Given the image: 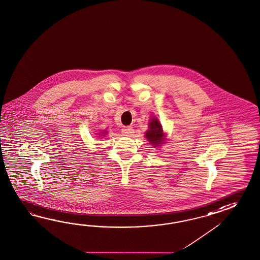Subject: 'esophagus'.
I'll list each match as a JSON object with an SVG mask.
<instances>
[{
    "label": "esophagus",
    "mask_w": 260,
    "mask_h": 260,
    "mask_svg": "<svg viewBox=\"0 0 260 260\" xmlns=\"http://www.w3.org/2000/svg\"><path fill=\"white\" fill-rule=\"evenodd\" d=\"M133 133H134V129H133V127H124V128L122 129V133H123L125 136H131Z\"/></svg>",
    "instance_id": "obj_1"
}]
</instances>
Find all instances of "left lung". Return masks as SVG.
<instances>
[{
  "mask_svg": "<svg viewBox=\"0 0 260 260\" xmlns=\"http://www.w3.org/2000/svg\"><path fill=\"white\" fill-rule=\"evenodd\" d=\"M146 136L152 146H158V145L162 144V141L165 139L162 127L157 118H152L150 120L149 129L146 132Z\"/></svg>",
  "mask_w": 260,
  "mask_h": 260,
  "instance_id": "8db88e82",
  "label": "left lung"
}]
</instances>
